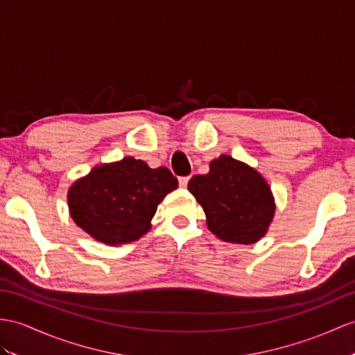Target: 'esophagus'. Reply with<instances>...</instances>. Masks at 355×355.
Wrapping results in <instances>:
<instances>
[{"instance_id": "34e87169", "label": "esophagus", "mask_w": 355, "mask_h": 355, "mask_svg": "<svg viewBox=\"0 0 355 355\" xmlns=\"http://www.w3.org/2000/svg\"><path fill=\"white\" fill-rule=\"evenodd\" d=\"M188 182H189V178L188 176H184V178H179V185L180 187H187L188 185Z\"/></svg>"}]
</instances>
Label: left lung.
I'll return each mask as SVG.
<instances>
[{
	"label": "left lung",
	"instance_id": "left-lung-1",
	"mask_svg": "<svg viewBox=\"0 0 355 355\" xmlns=\"http://www.w3.org/2000/svg\"><path fill=\"white\" fill-rule=\"evenodd\" d=\"M188 189L200 203L206 224L215 236L230 244L262 239L275 214L270 184L248 164L220 155L206 175H196Z\"/></svg>",
	"mask_w": 355,
	"mask_h": 355
}]
</instances>
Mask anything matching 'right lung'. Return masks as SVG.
Segmentation results:
<instances>
[{
    "label": "right lung",
    "instance_id": "add662e5",
    "mask_svg": "<svg viewBox=\"0 0 355 355\" xmlns=\"http://www.w3.org/2000/svg\"><path fill=\"white\" fill-rule=\"evenodd\" d=\"M176 188L168 168L125 157L99 164L69 187V214L98 243L123 245L150 230L158 205Z\"/></svg>",
    "mask_w": 355,
    "mask_h": 355
}]
</instances>
